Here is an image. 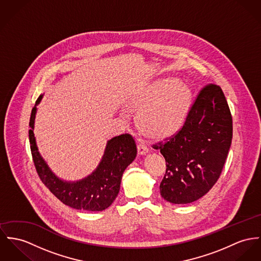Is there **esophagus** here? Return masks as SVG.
Masks as SVG:
<instances>
[{
	"label": "esophagus",
	"instance_id": "obj_1",
	"mask_svg": "<svg viewBox=\"0 0 261 261\" xmlns=\"http://www.w3.org/2000/svg\"><path fill=\"white\" fill-rule=\"evenodd\" d=\"M137 149H138V154L139 155H144V154L149 152V148L145 143H139L137 145Z\"/></svg>",
	"mask_w": 261,
	"mask_h": 261
}]
</instances>
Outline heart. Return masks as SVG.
Instances as JSON below:
<instances>
[{
	"label": "heart",
	"instance_id": "1",
	"mask_svg": "<svg viewBox=\"0 0 261 261\" xmlns=\"http://www.w3.org/2000/svg\"><path fill=\"white\" fill-rule=\"evenodd\" d=\"M192 93L176 80L154 82L136 94L131 105L140 108L137 123L149 137L163 139L176 134L186 120Z\"/></svg>",
	"mask_w": 261,
	"mask_h": 261
}]
</instances>
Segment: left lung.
I'll list each match as a JSON object with an SVG mask.
<instances>
[{
  "mask_svg": "<svg viewBox=\"0 0 261 261\" xmlns=\"http://www.w3.org/2000/svg\"><path fill=\"white\" fill-rule=\"evenodd\" d=\"M232 140V117L221 86H203L180 130L157 147L166 160L162 198L184 204L201 199L219 180Z\"/></svg>",
  "mask_w": 261,
  "mask_h": 261,
  "instance_id": "8db88e82",
  "label": "left lung"
}]
</instances>
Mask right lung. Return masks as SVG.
<instances>
[{
  "instance_id": "1",
  "label": "right lung",
  "mask_w": 261,
  "mask_h": 261,
  "mask_svg": "<svg viewBox=\"0 0 261 261\" xmlns=\"http://www.w3.org/2000/svg\"><path fill=\"white\" fill-rule=\"evenodd\" d=\"M41 97L40 95L32 110L29 130L33 161L40 180L61 202L72 208L87 212L107 208L118 196L125 169L137 155L134 138L125 133L108 141L99 166L87 178L74 182L60 180L40 157L34 136L37 105Z\"/></svg>"
}]
</instances>
